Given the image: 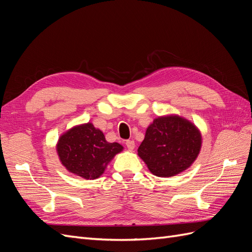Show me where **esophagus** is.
Returning a JSON list of instances; mask_svg holds the SVG:
<instances>
[{
  "instance_id": "34e87169",
  "label": "esophagus",
  "mask_w": 252,
  "mask_h": 252,
  "mask_svg": "<svg viewBox=\"0 0 252 252\" xmlns=\"http://www.w3.org/2000/svg\"><path fill=\"white\" fill-rule=\"evenodd\" d=\"M125 144H126V146H127V148H128L129 150H133L134 147H135V143H134V141H132V140L126 141Z\"/></svg>"
}]
</instances>
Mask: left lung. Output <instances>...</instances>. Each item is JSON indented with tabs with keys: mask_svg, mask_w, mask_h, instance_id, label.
Returning a JSON list of instances; mask_svg holds the SVG:
<instances>
[{
	"mask_svg": "<svg viewBox=\"0 0 252 252\" xmlns=\"http://www.w3.org/2000/svg\"><path fill=\"white\" fill-rule=\"evenodd\" d=\"M202 136L189 121L178 116L154 120L138 155L157 177H173L186 170L200 154Z\"/></svg>",
	"mask_w": 252,
	"mask_h": 252,
	"instance_id": "left-lung-1",
	"label": "left lung"
}]
</instances>
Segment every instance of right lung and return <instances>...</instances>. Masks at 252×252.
Masks as SVG:
<instances>
[{"label":"right lung","instance_id":"1","mask_svg":"<svg viewBox=\"0 0 252 252\" xmlns=\"http://www.w3.org/2000/svg\"><path fill=\"white\" fill-rule=\"evenodd\" d=\"M57 150L68 171L94 180L103 174L106 166L123 150V146L119 143H108L101 130L87 123L61 135Z\"/></svg>","mask_w":252,"mask_h":252}]
</instances>
